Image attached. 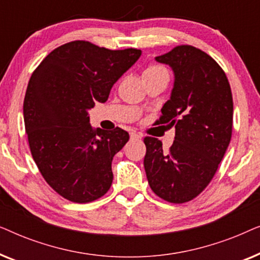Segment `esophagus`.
<instances>
[{
    "label": "esophagus",
    "mask_w": 260,
    "mask_h": 260,
    "mask_svg": "<svg viewBox=\"0 0 260 260\" xmlns=\"http://www.w3.org/2000/svg\"><path fill=\"white\" fill-rule=\"evenodd\" d=\"M130 137H131V140H141L142 136L137 133H130Z\"/></svg>",
    "instance_id": "1"
}]
</instances>
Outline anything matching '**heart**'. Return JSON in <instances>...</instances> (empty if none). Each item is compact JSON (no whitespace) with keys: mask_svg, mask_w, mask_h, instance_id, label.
Returning a JSON list of instances; mask_svg holds the SVG:
<instances>
[{"mask_svg":"<svg viewBox=\"0 0 260 260\" xmlns=\"http://www.w3.org/2000/svg\"><path fill=\"white\" fill-rule=\"evenodd\" d=\"M158 72H167V70L161 65L151 63V65H149L144 71V73H158Z\"/></svg>","mask_w":260,"mask_h":260,"instance_id":"heart-1","label":"heart"}]
</instances>
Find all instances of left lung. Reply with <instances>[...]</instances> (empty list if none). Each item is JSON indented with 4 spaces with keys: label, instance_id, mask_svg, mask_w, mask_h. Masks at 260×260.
Segmentation results:
<instances>
[{
    "label": "left lung",
    "instance_id": "obj_1",
    "mask_svg": "<svg viewBox=\"0 0 260 260\" xmlns=\"http://www.w3.org/2000/svg\"><path fill=\"white\" fill-rule=\"evenodd\" d=\"M156 60L168 63L175 73L172 97L157 119L175 127V140L165 151L157 138L144 137V169L157 197L184 204L208 186L229 147L232 92L219 63L194 46H176Z\"/></svg>",
    "mask_w": 260,
    "mask_h": 260
}]
</instances>
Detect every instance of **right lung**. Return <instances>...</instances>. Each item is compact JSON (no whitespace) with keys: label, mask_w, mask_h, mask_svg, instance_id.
Returning <instances> with one entry per match:
<instances>
[{"label":"right lung","mask_w":260,"mask_h":260,"mask_svg":"<svg viewBox=\"0 0 260 260\" xmlns=\"http://www.w3.org/2000/svg\"><path fill=\"white\" fill-rule=\"evenodd\" d=\"M141 54L76 40L52 51L31 74L23 102L29 149L46 182L66 200L87 204L111 187L112 158L129 134L93 129L87 111L108 101Z\"/></svg>","instance_id":"1"}]
</instances>
